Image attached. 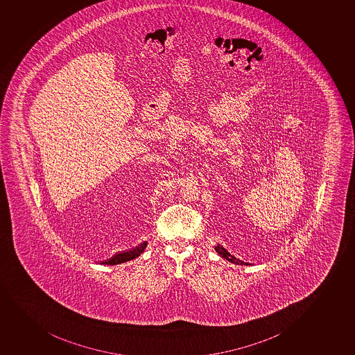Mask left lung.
I'll return each instance as SVG.
<instances>
[{
	"mask_svg": "<svg viewBox=\"0 0 355 355\" xmlns=\"http://www.w3.org/2000/svg\"><path fill=\"white\" fill-rule=\"evenodd\" d=\"M215 250H216L217 254H220V257L227 259V261H230L232 264L251 265L250 263H245V261H241L239 258H236L235 256H232L230 252L227 251V249H224L220 244H217L216 247H215Z\"/></svg>",
	"mask_w": 355,
	"mask_h": 355,
	"instance_id": "1",
	"label": "left lung"
}]
</instances>
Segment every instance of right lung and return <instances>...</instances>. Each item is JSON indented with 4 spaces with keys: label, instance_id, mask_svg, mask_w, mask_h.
<instances>
[{
    "label": "right lung",
    "instance_id": "add662e5",
    "mask_svg": "<svg viewBox=\"0 0 355 355\" xmlns=\"http://www.w3.org/2000/svg\"><path fill=\"white\" fill-rule=\"evenodd\" d=\"M146 247H147V242H142L135 249L127 251V252H120V254H114L111 259H108L107 261L101 263V264L116 265L125 263V261H132V259L139 257L145 251Z\"/></svg>",
    "mask_w": 355,
    "mask_h": 355
}]
</instances>
